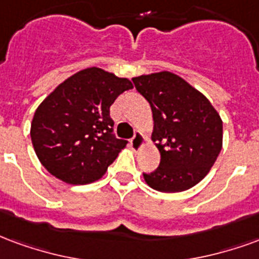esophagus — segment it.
Wrapping results in <instances>:
<instances>
[{"instance_id": "esophagus-1", "label": "esophagus", "mask_w": 259, "mask_h": 259, "mask_svg": "<svg viewBox=\"0 0 259 259\" xmlns=\"http://www.w3.org/2000/svg\"><path fill=\"white\" fill-rule=\"evenodd\" d=\"M130 145H131L132 150H139V149L142 148L143 145V135L141 134V132H137L134 137L131 138V141H130Z\"/></svg>"}]
</instances>
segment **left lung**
<instances>
[{
	"mask_svg": "<svg viewBox=\"0 0 259 259\" xmlns=\"http://www.w3.org/2000/svg\"><path fill=\"white\" fill-rule=\"evenodd\" d=\"M150 103L152 139L160 165L143 174L146 184L165 193L190 189L208 174L222 149V120L209 101L179 75L160 71L132 78Z\"/></svg>",
	"mask_w": 259,
	"mask_h": 259,
	"instance_id": "left-lung-1",
	"label": "left lung"
}]
</instances>
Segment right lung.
I'll return each mask as SVG.
<instances>
[{
    "mask_svg": "<svg viewBox=\"0 0 259 259\" xmlns=\"http://www.w3.org/2000/svg\"><path fill=\"white\" fill-rule=\"evenodd\" d=\"M131 88L128 78L90 67L45 98L34 113L30 135L48 172L71 185L91 184L106 172L128 143L113 134L110 106Z\"/></svg>",
    "mask_w": 259,
    "mask_h": 259,
    "instance_id": "right-lung-1",
    "label": "right lung"
}]
</instances>
